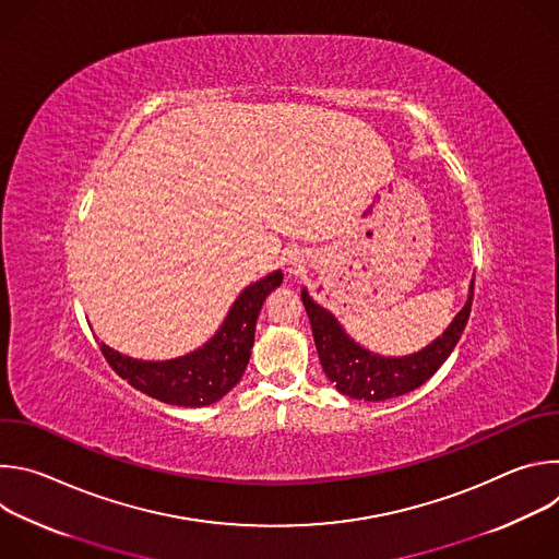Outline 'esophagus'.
<instances>
[{
	"mask_svg": "<svg viewBox=\"0 0 559 559\" xmlns=\"http://www.w3.org/2000/svg\"><path fill=\"white\" fill-rule=\"evenodd\" d=\"M287 270H289V272H298V270H300V259H298V257H289Z\"/></svg>",
	"mask_w": 559,
	"mask_h": 559,
	"instance_id": "obj_1",
	"label": "esophagus"
}]
</instances>
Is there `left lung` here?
Returning <instances> with one entry per match:
<instances>
[{"label": "left lung", "instance_id": "8db88e82", "mask_svg": "<svg viewBox=\"0 0 559 559\" xmlns=\"http://www.w3.org/2000/svg\"><path fill=\"white\" fill-rule=\"evenodd\" d=\"M300 296L309 316L316 352L318 358H321L325 376L336 384L343 395L356 397V401L378 403L418 389L449 358L468 321L473 283L466 305L457 311L447 332L423 352L403 358H384L362 349L345 334V330L328 309L311 300L307 289H302Z\"/></svg>", "mask_w": 559, "mask_h": 559}]
</instances>
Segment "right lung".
<instances>
[{"label":"right lung","mask_w":559,"mask_h":559,"mask_svg":"<svg viewBox=\"0 0 559 559\" xmlns=\"http://www.w3.org/2000/svg\"><path fill=\"white\" fill-rule=\"evenodd\" d=\"M283 274L274 272L238 296L216 336L201 349L175 360H136L102 343L108 365L134 389L177 407L212 405L238 382L250 362L259 311Z\"/></svg>","instance_id":"right-lung-1"}]
</instances>
